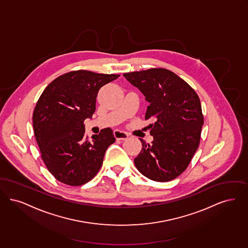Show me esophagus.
Here are the masks:
<instances>
[{
  "mask_svg": "<svg viewBox=\"0 0 248 248\" xmlns=\"http://www.w3.org/2000/svg\"><path fill=\"white\" fill-rule=\"evenodd\" d=\"M114 135H115L116 139L119 140H126V139L129 138V135L126 132H124L122 130H119V129L114 130Z\"/></svg>",
  "mask_w": 248,
  "mask_h": 248,
  "instance_id": "obj_1",
  "label": "esophagus"
}]
</instances>
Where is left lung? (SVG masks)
Here are the masks:
<instances>
[{
    "mask_svg": "<svg viewBox=\"0 0 248 248\" xmlns=\"http://www.w3.org/2000/svg\"><path fill=\"white\" fill-rule=\"evenodd\" d=\"M149 103L145 120L154 140L140 139L142 148L134 164L143 176L169 182L186 170L197 150L204 118L200 99L183 78L164 68L123 74Z\"/></svg>",
    "mask_w": 248,
    "mask_h": 248,
    "instance_id": "1",
    "label": "left lung"
}]
</instances>
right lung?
Returning <instances> with one entry per match:
<instances>
[{
    "label": "right lung",
    "mask_w": 248,
    "mask_h": 248,
    "mask_svg": "<svg viewBox=\"0 0 248 248\" xmlns=\"http://www.w3.org/2000/svg\"><path fill=\"white\" fill-rule=\"evenodd\" d=\"M119 77L73 71L58 77L43 91L34 109L33 129L43 162L59 182L79 186L99 171L116 138L107 128L89 140L84 120L95 112L100 88Z\"/></svg>",
    "instance_id": "right-lung-1"
}]
</instances>
